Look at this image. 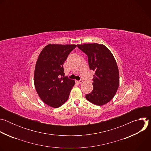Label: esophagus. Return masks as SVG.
I'll return each instance as SVG.
<instances>
[{
	"label": "esophagus",
	"instance_id": "esophagus-1",
	"mask_svg": "<svg viewBox=\"0 0 151 151\" xmlns=\"http://www.w3.org/2000/svg\"><path fill=\"white\" fill-rule=\"evenodd\" d=\"M82 82H83L82 80H79V81H76V82L78 84H81V83H82Z\"/></svg>",
	"mask_w": 151,
	"mask_h": 151
}]
</instances>
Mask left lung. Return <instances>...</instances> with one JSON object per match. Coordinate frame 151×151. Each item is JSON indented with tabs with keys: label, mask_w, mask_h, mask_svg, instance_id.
<instances>
[{
	"label": "left lung",
	"mask_w": 151,
	"mask_h": 151,
	"mask_svg": "<svg viewBox=\"0 0 151 151\" xmlns=\"http://www.w3.org/2000/svg\"><path fill=\"white\" fill-rule=\"evenodd\" d=\"M78 48L88 56L93 76V90L85 96L90 102L102 106L109 102L115 96L119 84V75L116 60L105 45L97 43L78 45Z\"/></svg>",
	"instance_id": "obj_1"
}]
</instances>
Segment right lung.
<instances>
[{
    "mask_svg": "<svg viewBox=\"0 0 151 151\" xmlns=\"http://www.w3.org/2000/svg\"><path fill=\"white\" fill-rule=\"evenodd\" d=\"M76 45L48 44L40 52L36 63L34 84L39 97L57 108L65 103L75 81L64 76L63 64Z\"/></svg>",
    "mask_w": 151,
    "mask_h": 151,
    "instance_id": "add662e5",
    "label": "right lung"
}]
</instances>
